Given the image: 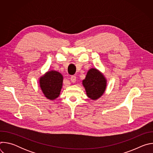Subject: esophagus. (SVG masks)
Instances as JSON below:
<instances>
[{"label":"esophagus","mask_w":153,"mask_h":153,"mask_svg":"<svg viewBox=\"0 0 153 153\" xmlns=\"http://www.w3.org/2000/svg\"><path fill=\"white\" fill-rule=\"evenodd\" d=\"M70 80L72 83H75L76 81V77L75 76H72L70 78Z\"/></svg>","instance_id":"1"}]
</instances>
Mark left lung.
Returning <instances> with one entry per match:
<instances>
[{
    "label": "left lung",
    "mask_w": 153,
    "mask_h": 153,
    "mask_svg": "<svg viewBox=\"0 0 153 153\" xmlns=\"http://www.w3.org/2000/svg\"><path fill=\"white\" fill-rule=\"evenodd\" d=\"M86 96L93 100H96L103 96L107 86V80L99 70L91 68L82 80Z\"/></svg>",
    "instance_id": "left-lung-1"
}]
</instances>
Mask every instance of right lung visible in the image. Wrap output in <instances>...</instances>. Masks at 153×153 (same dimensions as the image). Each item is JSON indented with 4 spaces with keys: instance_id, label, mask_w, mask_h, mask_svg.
I'll return each mask as SVG.
<instances>
[{
    "instance_id": "obj_1",
    "label": "right lung",
    "mask_w": 153,
    "mask_h": 153,
    "mask_svg": "<svg viewBox=\"0 0 153 153\" xmlns=\"http://www.w3.org/2000/svg\"><path fill=\"white\" fill-rule=\"evenodd\" d=\"M63 80L62 74L55 70L48 71L40 77V88L47 99L54 100L59 96L62 88Z\"/></svg>"
}]
</instances>
